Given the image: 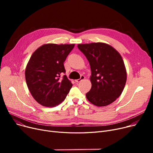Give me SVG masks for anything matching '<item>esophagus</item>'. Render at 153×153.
Wrapping results in <instances>:
<instances>
[{
    "mask_svg": "<svg viewBox=\"0 0 153 153\" xmlns=\"http://www.w3.org/2000/svg\"><path fill=\"white\" fill-rule=\"evenodd\" d=\"M84 79H85L84 76L82 75V76H81V77H80V79L75 80V82H81V81H82V80H84Z\"/></svg>",
    "mask_w": 153,
    "mask_h": 153,
    "instance_id": "obj_1",
    "label": "esophagus"
}]
</instances>
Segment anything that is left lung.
<instances>
[{"mask_svg": "<svg viewBox=\"0 0 153 153\" xmlns=\"http://www.w3.org/2000/svg\"><path fill=\"white\" fill-rule=\"evenodd\" d=\"M77 47L91 66L92 87L86 94L87 99L98 107L109 105L120 97L126 81L121 55L106 43L79 44Z\"/></svg>", "mask_w": 153, "mask_h": 153, "instance_id": "1", "label": "left lung"}]
</instances>
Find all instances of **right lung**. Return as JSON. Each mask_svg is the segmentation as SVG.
<instances>
[{
	"instance_id": "add662e5",
	"label": "right lung",
	"mask_w": 153,
	"mask_h": 153,
	"mask_svg": "<svg viewBox=\"0 0 153 153\" xmlns=\"http://www.w3.org/2000/svg\"><path fill=\"white\" fill-rule=\"evenodd\" d=\"M74 47L72 45L46 44L33 53L25 69L28 89L35 100L45 107H55L66 99L72 86L66 75L64 62Z\"/></svg>"
}]
</instances>
